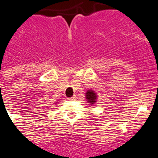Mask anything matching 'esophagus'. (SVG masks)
Instances as JSON below:
<instances>
[{"mask_svg":"<svg viewBox=\"0 0 158 158\" xmlns=\"http://www.w3.org/2000/svg\"><path fill=\"white\" fill-rule=\"evenodd\" d=\"M67 99H68V100H74V99H76V96L74 95V96H73V97H70V98H67Z\"/></svg>","mask_w":158,"mask_h":158,"instance_id":"obj_1","label":"esophagus"}]
</instances>
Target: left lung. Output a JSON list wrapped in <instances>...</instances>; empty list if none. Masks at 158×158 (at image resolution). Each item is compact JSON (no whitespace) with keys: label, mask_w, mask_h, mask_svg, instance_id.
<instances>
[{"label":"left lung","mask_w":158,"mask_h":158,"mask_svg":"<svg viewBox=\"0 0 158 158\" xmlns=\"http://www.w3.org/2000/svg\"><path fill=\"white\" fill-rule=\"evenodd\" d=\"M97 98H98L97 94L93 89L87 90V92L85 93V99L89 105H93V104L96 103Z\"/></svg>","instance_id":"8db88e82"}]
</instances>
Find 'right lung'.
<instances>
[{"label":"right lung","instance_id":"right-lung-1","mask_svg":"<svg viewBox=\"0 0 158 158\" xmlns=\"http://www.w3.org/2000/svg\"><path fill=\"white\" fill-rule=\"evenodd\" d=\"M55 103H58V102H55Z\"/></svg>","mask_w":158,"mask_h":158}]
</instances>
